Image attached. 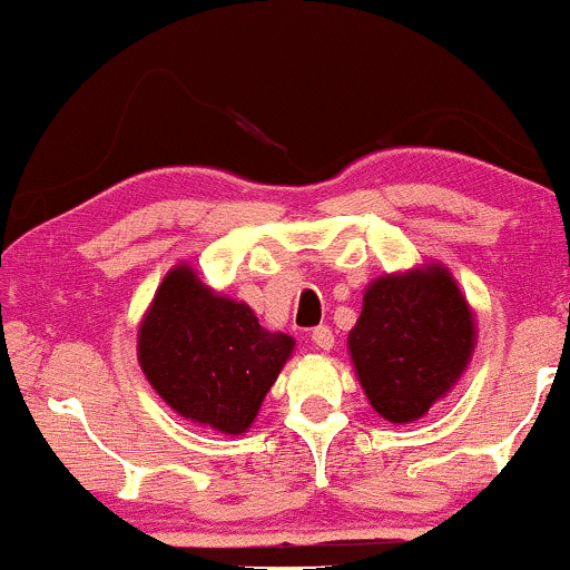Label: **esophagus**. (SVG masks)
<instances>
[{"instance_id":"obj_1","label":"esophagus","mask_w":570,"mask_h":570,"mask_svg":"<svg viewBox=\"0 0 570 570\" xmlns=\"http://www.w3.org/2000/svg\"><path fill=\"white\" fill-rule=\"evenodd\" d=\"M311 340L318 351H332V345H335V335H332L330 326H316Z\"/></svg>"}]
</instances>
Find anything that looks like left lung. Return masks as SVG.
Listing matches in <instances>:
<instances>
[{"instance_id": "obj_1", "label": "left lung", "mask_w": 570, "mask_h": 570, "mask_svg": "<svg viewBox=\"0 0 570 570\" xmlns=\"http://www.w3.org/2000/svg\"><path fill=\"white\" fill-rule=\"evenodd\" d=\"M474 311L440 263L385 273L364 289L348 353L372 410L391 423L421 421L472 362Z\"/></svg>"}]
</instances>
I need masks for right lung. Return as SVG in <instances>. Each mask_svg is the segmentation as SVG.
<instances>
[{"label": "right lung", "instance_id": "1", "mask_svg": "<svg viewBox=\"0 0 570 570\" xmlns=\"http://www.w3.org/2000/svg\"><path fill=\"white\" fill-rule=\"evenodd\" d=\"M292 351L294 337L267 332L187 263L166 273L136 343L144 377L176 415L230 436L252 429Z\"/></svg>", "mask_w": 570, "mask_h": 570}]
</instances>
